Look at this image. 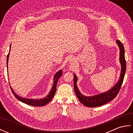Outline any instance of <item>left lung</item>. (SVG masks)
<instances>
[{
	"instance_id": "1",
	"label": "left lung",
	"mask_w": 133,
	"mask_h": 133,
	"mask_svg": "<svg viewBox=\"0 0 133 133\" xmlns=\"http://www.w3.org/2000/svg\"><path fill=\"white\" fill-rule=\"evenodd\" d=\"M116 42L120 50L119 61L121 64V71L119 79L118 80L117 84L112 88L109 90L108 91L102 93L100 94L92 96V97H86V96L82 94L80 91H79L77 85V77L75 74H74V87L75 94L79 101L84 106L89 107L102 106L116 97V96L119 91V90L123 83L124 77H125L126 64L125 57V49H124L123 45L119 41H117Z\"/></svg>"
}]
</instances>
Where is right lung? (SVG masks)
<instances>
[{"label": "right lung", "instance_id": "obj_1", "mask_svg": "<svg viewBox=\"0 0 133 133\" xmlns=\"http://www.w3.org/2000/svg\"><path fill=\"white\" fill-rule=\"evenodd\" d=\"M11 48V46H10ZM10 49L9 52H8L7 56V67L8 68V58H9V55H10ZM62 75V70H61L60 71H59L57 73H56V74L55 75L54 77V83H53V86L51 88V90L50 92H49V95H47L46 97L43 99H27V98H22L20 97L19 95L16 94V93L14 91V90L12 89L11 87V89L12 90V92L13 93V94L15 95V97L18 99V100L26 104H29V105L31 106H43L46 105V104H47L52 99L54 96L55 93L56 92V84H57L58 81L60 77H61Z\"/></svg>", "mask_w": 133, "mask_h": 133}]
</instances>
